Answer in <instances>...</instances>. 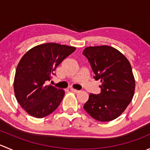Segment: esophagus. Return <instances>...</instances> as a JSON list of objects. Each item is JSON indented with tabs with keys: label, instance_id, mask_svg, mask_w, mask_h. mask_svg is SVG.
<instances>
[{
	"label": "esophagus",
	"instance_id": "obj_1",
	"mask_svg": "<svg viewBox=\"0 0 150 150\" xmlns=\"http://www.w3.org/2000/svg\"><path fill=\"white\" fill-rule=\"evenodd\" d=\"M70 90L72 91V92H74V93H78V92H79V91H78V90H77V89H75V88H70Z\"/></svg>",
	"mask_w": 150,
	"mask_h": 150
}]
</instances>
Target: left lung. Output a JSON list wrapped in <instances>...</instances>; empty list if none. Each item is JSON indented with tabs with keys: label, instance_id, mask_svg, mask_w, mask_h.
Masks as SVG:
<instances>
[{
	"label": "left lung",
	"instance_id": "left-lung-1",
	"mask_svg": "<svg viewBox=\"0 0 150 150\" xmlns=\"http://www.w3.org/2000/svg\"><path fill=\"white\" fill-rule=\"evenodd\" d=\"M83 54L94 72L93 78L101 81V93H90L84 110L98 121L115 120L134 97L135 79L131 64L118 50L109 46L87 47Z\"/></svg>",
	"mask_w": 150,
	"mask_h": 150
}]
</instances>
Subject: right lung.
<instances>
[{
    "label": "right lung",
    "mask_w": 150,
    "mask_h": 150,
    "mask_svg": "<svg viewBox=\"0 0 150 150\" xmlns=\"http://www.w3.org/2000/svg\"><path fill=\"white\" fill-rule=\"evenodd\" d=\"M75 49L55 43H43L22 57L16 69L13 89L17 102L30 115L42 118L59 107L64 91L47 83L55 75L56 68Z\"/></svg>",
    "instance_id": "obj_1"
}]
</instances>
